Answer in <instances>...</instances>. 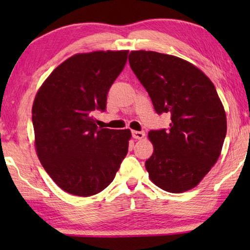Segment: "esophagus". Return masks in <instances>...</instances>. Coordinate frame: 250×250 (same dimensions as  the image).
Here are the masks:
<instances>
[{"instance_id": "1", "label": "esophagus", "mask_w": 250, "mask_h": 250, "mask_svg": "<svg viewBox=\"0 0 250 250\" xmlns=\"http://www.w3.org/2000/svg\"><path fill=\"white\" fill-rule=\"evenodd\" d=\"M145 135H146L145 131H135V130L132 131V137L134 139H139V140H140V139L145 138Z\"/></svg>"}]
</instances>
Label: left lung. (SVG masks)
<instances>
[{
  "label": "left lung",
  "instance_id": "left-lung-1",
  "mask_svg": "<svg viewBox=\"0 0 250 250\" xmlns=\"http://www.w3.org/2000/svg\"><path fill=\"white\" fill-rule=\"evenodd\" d=\"M130 67L146 88L158 115L168 113V129L151 130L153 154L146 161L153 183L171 193L193 188L221 154L226 115L213 83L179 57L131 52Z\"/></svg>",
  "mask_w": 250,
  "mask_h": 250
}]
</instances>
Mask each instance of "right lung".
Here are the masks:
<instances>
[{
	"mask_svg": "<svg viewBox=\"0 0 250 250\" xmlns=\"http://www.w3.org/2000/svg\"><path fill=\"white\" fill-rule=\"evenodd\" d=\"M128 50L74 55L42 84L33 104L35 146L45 171L65 192L91 196L115 179L128 153L130 130L98 128L110 87Z\"/></svg>",
	"mask_w": 250,
	"mask_h": 250,
	"instance_id": "right-lung-1",
	"label": "right lung"
}]
</instances>
